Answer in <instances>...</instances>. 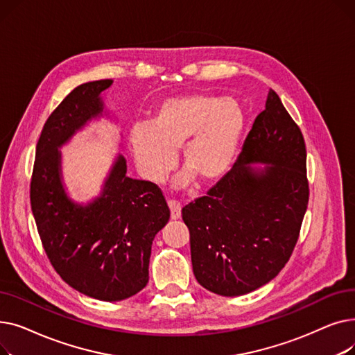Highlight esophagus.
<instances>
[{"label": "esophagus", "mask_w": 355, "mask_h": 355, "mask_svg": "<svg viewBox=\"0 0 355 355\" xmlns=\"http://www.w3.org/2000/svg\"><path fill=\"white\" fill-rule=\"evenodd\" d=\"M168 207L171 210V218L178 220L181 217V204L175 200H168Z\"/></svg>", "instance_id": "1"}]
</instances>
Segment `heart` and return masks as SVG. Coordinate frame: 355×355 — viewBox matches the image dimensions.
Wrapping results in <instances>:
<instances>
[{
	"label": "heart",
	"mask_w": 355,
	"mask_h": 355,
	"mask_svg": "<svg viewBox=\"0 0 355 355\" xmlns=\"http://www.w3.org/2000/svg\"><path fill=\"white\" fill-rule=\"evenodd\" d=\"M245 129V110L236 99L189 93L159 102L151 123L130 128L129 142L139 173L149 181L166 180L181 148L187 170L180 184L187 185L194 178L216 182L233 168Z\"/></svg>",
	"instance_id": "1"
}]
</instances>
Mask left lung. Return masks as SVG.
I'll list each match as a JSON object with an SVG mask.
<instances>
[{
    "label": "left lung",
    "mask_w": 355,
    "mask_h": 355,
    "mask_svg": "<svg viewBox=\"0 0 355 355\" xmlns=\"http://www.w3.org/2000/svg\"><path fill=\"white\" fill-rule=\"evenodd\" d=\"M308 200L302 132L270 89L229 174L182 209L197 282L221 296L270 282L293 252Z\"/></svg>",
    "instance_id": "obj_1"
}]
</instances>
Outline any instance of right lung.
<instances>
[{
    "label": "right lung",
    "mask_w": 355,
    "mask_h": 355,
    "mask_svg": "<svg viewBox=\"0 0 355 355\" xmlns=\"http://www.w3.org/2000/svg\"><path fill=\"white\" fill-rule=\"evenodd\" d=\"M112 83H83L54 109L37 142L30 184L33 216L53 268L73 289L106 302L146 286L153 240L170 220L158 185L129 178L122 155L90 202L73 201L64 190L59 149L90 121L107 115L101 93Z\"/></svg>",
    "instance_id": "1"
}]
</instances>
